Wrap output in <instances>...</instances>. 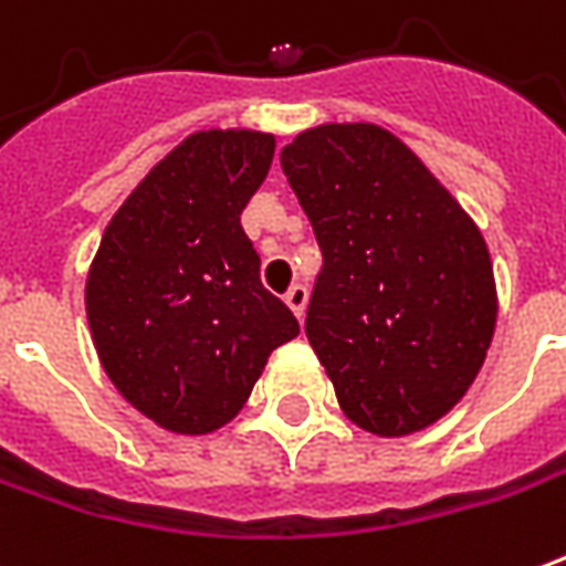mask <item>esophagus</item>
Here are the masks:
<instances>
[{"label":"esophagus","instance_id":"34e87169","mask_svg":"<svg viewBox=\"0 0 566 566\" xmlns=\"http://www.w3.org/2000/svg\"><path fill=\"white\" fill-rule=\"evenodd\" d=\"M284 303L291 306V312H294L296 318H303V315H306V303H310V291H306L303 284H294V287L284 294Z\"/></svg>","mask_w":566,"mask_h":566}]
</instances>
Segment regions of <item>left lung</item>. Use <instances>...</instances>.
I'll list each match as a JSON object with an SVG mask.
<instances>
[{"label": "left lung", "mask_w": 566, "mask_h": 566, "mask_svg": "<svg viewBox=\"0 0 566 566\" xmlns=\"http://www.w3.org/2000/svg\"><path fill=\"white\" fill-rule=\"evenodd\" d=\"M324 266L306 337L343 413L379 438L450 413L496 331V279L472 217L374 122H324L282 149Z\"/></svg>", "instance_id": "8db88e82"}]
</instances>
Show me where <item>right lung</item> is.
Instances as JSON below:
<instances>
[{"instance_id": "right-lung-1", "label": "right lung", "mask_w": 566, "mask_h": 566, "mask_svg": "<svg viewBox=\"0 0 566 566\" xmlns=\"http://www.w3.org/2000/svg\"><path fill=\"white\" fill-rule=\"evenodd\" d=\"M272 156L275 134H189L122 201L91 260L85 315L106 377L174 434L227 426L272 349L300 334L242 229Z\"/></svg>"}]
</instances>
